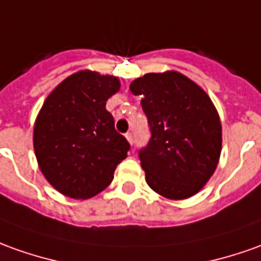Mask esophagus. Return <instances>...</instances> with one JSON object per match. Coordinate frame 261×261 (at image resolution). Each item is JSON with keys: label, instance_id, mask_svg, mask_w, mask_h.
<instances>
[{"label": "esophagus", "instance_id": "esophagus-1", "mask_svg": "<svg viewBox=\"0 0 261 261\" xmlns=\"http://www.w3.org/2000/svg\"><path fill=\"white\" fill-rule=\"evenodd\" d=\"M125 138H126L127 142H129L130 145L134 143V136H132V134H126V135H125Z\"/></svg>", "mask_w": 261, "mask_h": 261}]
</instances>
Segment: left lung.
I'll return each mask as SVG.
<instances>
[{
  "label": "left lung",
  "mask_w": 261,
  "mask_h": 261,
  "mask_svg": "<svg viewBox=\"0 0 261 261\" xmlns=\"http://www.w3.org/2000/svg\"><path fill=\"white\" fill-rule=\"evenodd\" d=\"M148 116L150 141L139 152L149 188L170 200L200 192L215 173L222 152V123L200 86L183 73H146L132 81Z\"/></svg>",
  "instance_id": "obj_1"
}]
</instances>
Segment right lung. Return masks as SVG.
Instances as JSON below:
<instances>
[{
    "label": "right lung",
    "mask_w": 261,
    "mask_h": 261,
    "mask_svg": "<svg viewBox=\"0 0 261 261\" xmlns=\"http://www.w3.org/2000/svg\"><path fill=\"white\" fill-rule=\"evenodd\" d=\"M119 89V78L84 69L46 96L34 125V150L45 179L64 196L85 200L100 193L126 158L129 143L105 108Z\"/></svg>",
    "instance_id": "1"
}]
</instances>
